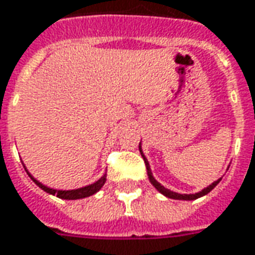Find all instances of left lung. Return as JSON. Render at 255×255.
Masks as SVG:
<instances>
[{
	"label": "left lung",
	"mask_w": 255,
	"mask_h": 255,
	"mask_svg": "<svg viewBox=\"0 0 255 255\" xmlns=\"http://www.w3.org/2000/svg\"><path fill=\"white\" fill-rule=\"evenodd\" d=\"M138 150H140V154H141V157H143V159H144L145 162V168H147V175H148V179H150L151 184L157 189L161 194H164L165 197L168 198H173V200H196V198H200L203 197V196H205V194H208L210 191L217 186V184L219 183V180L221 179H218V180H215L214 183H211L208 187H205V189H203L201 191H198V193H196V194H180V193H175V191H171L169 189H166V187H164L161 183H158L157 180L154 179V176H152V173H151V169H150V164H148V161H147V158L144 157V154H143V151H141V144H138Z\"/></svg>",
	"instance_id": "8db88e82"
}]
</instances>
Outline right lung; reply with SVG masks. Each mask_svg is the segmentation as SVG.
Returning a JSON list of instances; mask_svg holds the SVG:
<instances>
[{
  "label": "right lung",
  "mask_w": 255,
  "mask_h": 255,
  "mask_svg": "<svg viewBox=\"0 0 255 255\" xmlns=\"http://www.w3.org/2000/svg\"><path fill=\"white\" fill-rule=\"evenodd\" d=\"M26 169V168H24ZM27 172V169H26ZM27 175L30 176V179L34 182V183L40 187V189H43L44 191H47V193H50L52 196H57L59 198H64V200H79V198H84V197H89V196H93V194H96L103 186H104L105 180H107V175L104 176H101V178L98 179L96 183L89 184V186H84V187H80V189H75V190H55V189H51V187H47V186H44L43 183H40L37 179H34L31 176L30 173L27 172Z\"/></svg>",
  "instance_id": "obj_1"
}]
</instances>
